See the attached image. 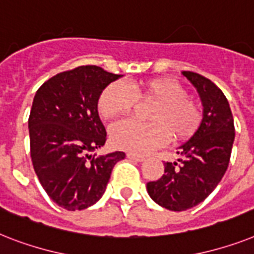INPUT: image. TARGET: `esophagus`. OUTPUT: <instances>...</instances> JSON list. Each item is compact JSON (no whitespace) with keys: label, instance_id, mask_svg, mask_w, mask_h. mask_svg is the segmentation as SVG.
<instances>
[{"label":"esophagus","instance_id":"esophagus-1","mask_svg":"<svg viewBox=\"0 0 254 254\" xmlns=\"http://www.w3.org/2000/svg\"><path fill=\"white\" fill-rule=\"evenodd\" d=\"M127 156L129 158V159L135 160V162H143V160H145V156L138 155V154H133V152H127Z\"/></svg>","mask_w":254,"mask_h":254}]
</instances>
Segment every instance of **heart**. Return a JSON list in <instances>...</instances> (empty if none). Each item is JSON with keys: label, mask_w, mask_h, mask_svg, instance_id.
<instances>
[{"label": "heart", "mask_w": 254, "mask_h": 254, "mask_svg": "<svg viewBox=\"0 0 254 254\" xmlns=\"http://www.w3.org/2000/svg\"><path fill=\"white\" fill-rule=\"evenodd\" d=\"M187 90L170 78H156L139 82L129 87L124 82H112L98 99V111L106 120H113L130 112L135 99L155 103L148 115L151 124L124 121L111 130L113 146L127 151L145 154L160 147L168 139L174 141L190 137L202 120L199 104L188 98Z\"/></svg>", "instance_id": "1"}]
</instances>
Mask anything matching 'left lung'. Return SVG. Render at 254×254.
Segmentation results:
<instances>
[{
    "mask_svg": "<svg viewBox=\"0 0 254 254\" xmlns=\"http://www.w3.org/2000/svg\"><path fill=\"white\" fill-rule=\"evenodd\" d=\"M183 75L198 92L203 117L190 139L179 147V163H164V175L147 183L148 195L172 211L190 209L209 197L227 171L235 139L234 117L222 90L193 71Z\"/></svg>",
    "mask_w": 254,
    "mask_h": 254,
    "instance_id": "8db88e82",
    "label": "left lung"
}]
</instances>
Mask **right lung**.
Returning a JSON list of instances; mask_svg holds the SVG:
<instances>
[{"label":"right lung","instance_id":"1","mask_svg":"<svg viewBox=\"0 0 254 254\" xmlns=\"http://www.w3.org/2000/svg\"><path fill=\"white\" fill-rule=\"evenodd\" d=\"M120 74L95 65L56 74L35 94L28 129L34 170L53 202L64 209H87L102 198L111 172L125 152L92 155L107 131L98 113L102 91Z\"/></svg>","mask_w":254,"mask_h":254}]
</instances>
